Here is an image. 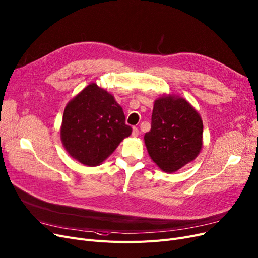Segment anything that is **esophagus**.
I'll return each mask as SVG.
<instances>
[{
    "mask_svg": "<svg viewBox=\"0 0 258 258\" xmlns=\"http://www.w3.org/2000/svg\"><path fill=\"white\" fill-rule=\"evenodd\" d=\"M139 135V130L137 127H133V133H132V136L133 137H137Z\"/></svg>",
    "mask_w": 258,
    "mask_h": 258,
    "instance_id": "esophagus-1",
    "label": "esophagus"
}]
</instances>
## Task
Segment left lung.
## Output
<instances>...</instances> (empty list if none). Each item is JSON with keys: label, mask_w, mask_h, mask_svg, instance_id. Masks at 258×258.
<instances>
[{"label": "left lung", "mask_w": 258, "mask_h": 258, "mask_svg": "<svg viewBox=\"0 0 258 258\" xmlns=\"http://www.w3.org/2000/svg\"><path fill=\"white\" fill-rule=\"evenodd\" d=\"M204 123L198 111L182 97L156 99L151 131L144 143L151 159L165 173H175L192 162L203 148Z\"/></svg>", "instance_id": "8db88e82"}]
</instances>
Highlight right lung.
Masks as SVG:
<instances>
[{
    "instance_id": "1",
    "label": "right lung",
    "mask_w": 258,
    "mask_h": 258,
    "mask_svg": "<svg viewBox=\"0 0 258 258\" xmlns=\"http://www.w3.org/2000/svg\"><path fill=\"white\" fill-rule=\"evenodd\" d=\"M131 134L122 107L96 83L88 84L65 106L61 141L72 158L84 165L101 164Z\"/></svg>"
}]
</instances>
